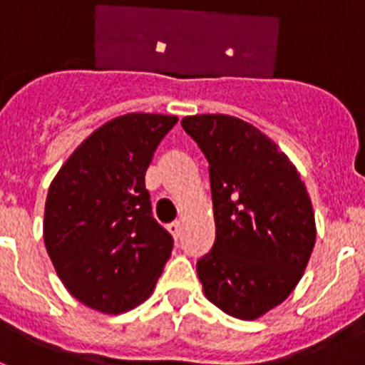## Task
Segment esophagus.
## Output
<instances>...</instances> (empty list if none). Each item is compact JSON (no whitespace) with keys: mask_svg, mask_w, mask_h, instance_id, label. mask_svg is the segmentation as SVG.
I'll list each match as a JSON object with an SVG mask.
<instances>
[{"mask_svg":"<svg viewBox=\"0 0 365 365\" xmlns=\"http://www.w3.org/2000/svg\"><path fill=\"white\" fill-rule=\"evenodd\" d=\"M168 230L172 232V235L177 240V237H179V235H180V221H172V222H170V225H168Z\"/></svg>","mask_w":365,"mask_h":365,"instance_id":"1","label":"esophagus"}]
</instances>
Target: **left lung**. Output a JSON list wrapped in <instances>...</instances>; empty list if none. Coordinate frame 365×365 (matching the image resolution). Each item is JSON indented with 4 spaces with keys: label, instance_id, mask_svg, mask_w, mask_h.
Here are the masks:
<instances>
[{
    "label": "left lung",
    "instance_id": "8db88e82",
    "mask_svg": "<svg viewBox=\"0 0 365 365\" xmlns=\"http://www.w3.org/2000/svg\"><path fill=\"white\" fill-rule=\"evenodd\" d=\"M182 130L208 160L215 241L197 259L206 298L254 320L298 285L316 240L309 193L287 155L241 118L195 115Z\"/></svg>",
    "mask_w": 365,
    "mask_h": 365
}]
</instances>
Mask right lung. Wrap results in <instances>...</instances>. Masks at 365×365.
<instances>
[{
	"label": "right lung",
	"mask_w": 365,
	"mask_h": 365,
	"mask_svg": "<svg viewBox=\"0 0 365 365\" xmlns=\"http://www.w3.org/2000/svg\"><path fill=\"white\" fill-rule=\"evenodd\" d=\"M179 118L128 113L76 148L45 201L43 240L67 291L118 314L148 298L173 250L151 212L146 170Z\"/></svg>",
	"instance_id": "obj_1"
}]
</instances>
